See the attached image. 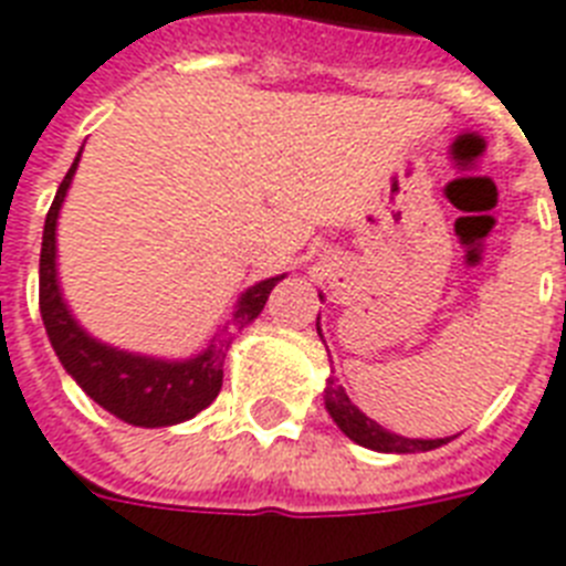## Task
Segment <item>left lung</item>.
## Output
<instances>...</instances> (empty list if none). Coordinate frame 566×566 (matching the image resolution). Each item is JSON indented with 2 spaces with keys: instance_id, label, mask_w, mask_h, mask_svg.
Here are the masks:
<instances>
[{
  "instance_id": "left-lung-1",
  "label": "left lung",
  "mask_w": 566,
  "mask_h": 566,
  "mask_svg": "<svg viewBox=\"0 0 566 566\" xmlns=\"http://www.w3.org/2000/svg\"><path fill=\"white\" fill-rule=\"evenodd\" d=\"M324 403H327L329 418L336 420L338 429H342L350 441L368 447V450H377V453H423V450H436V447L450 441V438L423 441V438H403L395 436V432H388V429L379 427L377 420H370L368 415H361V411L350 403V397L345 395V388L338 386V379L333 377L327 379V388H324Z\"/></svg>"
}]
</instances>
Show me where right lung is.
Returning a JSON list of instances; mask_svg holds the SVG:
<instances>
[{"label":"right lung","mask_w":566,"mask_h":566,"mask_svg":"<svg viewBox=\"0 0 566 566\" xmlns=\"http://www.w3.org/2000/svg\"><path fill=\"white\" fill-rule=\"evenodd\" d=\"M81 157V155H78ZM78 157L66 171V178L57 187L52 207L46 212L43 228V248H40V315L46 324L49 342L61 365L70 370L75 382L96 400L102 409L116 415L134 427H171L180 420L196 418L198 411L219 397L221 377H224V347L210 345L201 356L187 361L146 359V356L125 354L116 347H107L96 338H90L75 324L57 289V271H54V228H57V210L63 196L70 189ZM283 277H269L251 286L237 304L233 321L239 327L254 321L269 301L271 289Z\"/></svg>","instance_id":"obj_1"}]
</instances>
